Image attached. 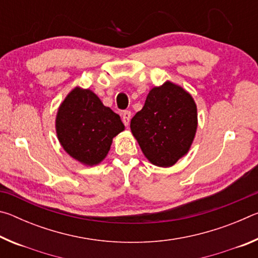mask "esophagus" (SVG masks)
I'll return each instance as SVG.
<instances>
[{
  "instance_id": "esophagus-1",
  "label": "esophagus",
  "mask_w": 258,
  "mask_h": 258,
  "mask_svg": "<svg viewBox=\"0 0 258 258\" xmlns=\"http://www.w3.org/2000/svg\"><path fill=\"white\" fill-rule=\"evenodd\" d=\"M121 118H123V123L125 124V126H128L131 121V111L130 110L123 111V116H121Z\"/></svg>"
}]
</instances>
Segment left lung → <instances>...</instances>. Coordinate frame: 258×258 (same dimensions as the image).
<instances>
[{
  "label": "left lung",
  "mask_w": 258,
  "mask_h": 258,
  "mask_svg": "<svg viewBox=\"0 0 258 258\" xmlns=\"http://www.w3.org/2000/svg\"><path fill=\"white\" fill-rule=\"evenodd\" d=\"M197 130V107L182 87L166 82L154 87L141 110L131 120V131L152 164L168 167L184 156Z\"/></svg>",
  "instance_id": "1"
}]
</instances>
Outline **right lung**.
I'll return each mask as SVG.
<instances>
[{"label": "right lung", "instance_id": "1", "mask_svg": "<svg viewBox=\"0 0 258 258\" xmlns=\"http://www.w3.org/2000/svg\"><path fill=\"white\" fill-rule=\"evenodd\" d=\"M55 127L63 149L73 158L92 166L107 156L112 138L125 126L119 115L104 107L92 91L76 87L61 103Z\"/></svg>", "mask_w": 258, "mask_h": 258}]
</instances>
